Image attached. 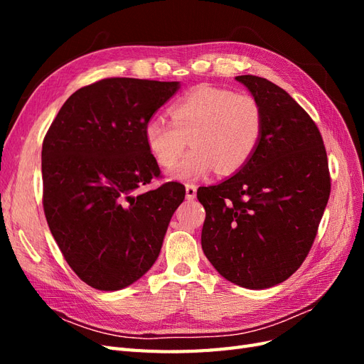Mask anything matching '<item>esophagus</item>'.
<instances>
[{"mask_svg": "<svg viewBox=\"0 0 364 364\" xmlns=\"http://www.w3.org/2000/svg\"><path fill=\"white\" fill-rule=\"evenodd\" d=\"M196 194H197V186L193 185V183H186V185H185V196H186V199H188V200L196 199Z\"/></svg>", "mask_w": 364, "mask_h": 364, "instance_id": "1", "label": "esophagus"}]
</instances>
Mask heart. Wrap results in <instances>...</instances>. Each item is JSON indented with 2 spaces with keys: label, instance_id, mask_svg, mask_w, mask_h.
Returning a JSON list of instances; mask_svg holds the SVG:
<instances>
[{
  "label": "heart",
  "instance_id": "heart-1",
  "mask_svg": "<svg viewBox=\"0 0 364 364\" xmlns=\"http://www.w3.org/2000/svg\"><path fill=\"white\" fill-rule=\"evenodd\" d=\"M170 117H153L144 126L150 156L170 167L190 139L191 150L168 170L174 181H194L211 173L232 174L255 153L264 126L257 98L215 86H199L170 107Z\"/></svg>",
  "mask_w": 364,
  "mask_h": 364
}]
</instances>
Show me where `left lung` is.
Instances as JSON below:
<instances>
[{
  "mask_svg": "<svg viewBox=\"0 0 364 364\" xmlns=\"http://www.w3.org/2000/svg\"><path fill=\"white\" fill-rule=\"evenodd\" d=\"M262 109L259 144L243 168L197 191L202 249L222 277L262 290L289 279L310 252L326 208V150L314 121L282 87L238 75Z\"/></svg>",
  "mask_w": 364,
  "mask_h": 364,
  "instance_id": "8db88e82",
  "label": "left lung"
}]
</instances>
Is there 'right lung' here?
I'll use <instances>...</instances> for the list:
<instances>
[{"instance_id": "add662e5", "label": "right lung", "mask_w": 364, "mask_h": 364, "mask_svg": "<svg viewBox=\"0 0 364 364\" xmlns=\"http://www.w3.org/2000/svg\"><path fill=\"white\" fill-rule=\"evenodd\" d=\"M179 82L114 77L80 87L63 103L42 144L43 213L70 267L83 282L115 291L159 257L185 186L159 176L144 126Z\"/></svg>"}]
</instances>
